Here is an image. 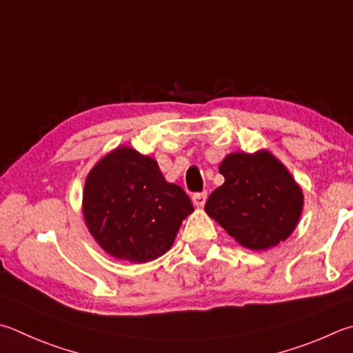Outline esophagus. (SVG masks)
I'll list each match as a JSON object with an SVG mask.
<instances>
[{
    "mask_svg": "<svg viewBox=\"0 0 353 353\" xmlns=\"http://www.w3.org/2000/svg\"><path fill=\"white\" fill-rule=\"evenodd\" d=\"M205 201H207V193H194L193 194V203H194V207H197V208H202L203 205H205Z\"/></svg>",
    "mask_w": 353,
    "mask_h": 353,
    "instance_id": "esophagus-1",
    "label": "esophagus"
}]
</instances>
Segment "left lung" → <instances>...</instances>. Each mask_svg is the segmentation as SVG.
<instances>
[{
  "instance_id": "8db88e82",
  "label": "left lung",
  "mask_w": 353,
  "mask_h": 353,
  "mask_svg": "<svg viewBox=\"0 0 353 353\" xmlns=\"http://www.w3.org/2000/svg\"><path fill=\"white\" fill-rule=\"evenodd\" d=\"M225 177L205 211L242 247L267 250L285 241L303 213V191L270 152H233L222 160Z\"/></svg>"
}]
</instances>
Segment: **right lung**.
I'll return each mask as SVG.
<instances>
[{"label": "right lung", "mask_w": 353, "mask_h": 353, "mask_svg": "<svg viewBox=\"0 0 353 353\" xmlns=\"http://www.w3.org/2000/svg\"><path fill=\"white\" fill-rule=\"evenodd\" d=\"M193 210L188 194L165 181L156 160L130 146L111 151L86 177L85 222L117 259L142 264L162 256Z\"/></svg>", "instance_id": "right-lung-1"}]
</instances>
